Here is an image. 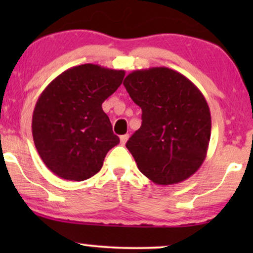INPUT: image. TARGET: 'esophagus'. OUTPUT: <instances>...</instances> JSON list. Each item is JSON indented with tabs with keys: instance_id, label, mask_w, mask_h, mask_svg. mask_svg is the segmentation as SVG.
Wrapping results in <instances>:
<instances>
[{
	"instance_id": "esophagus-1",
	"label": "esophagus",
	"mask_w": 253,
	"mask_h": 253,
	"mask_svg": "<svg viewBox=\"0 0 253 253\" xmlns=\"http://www.w3.org/2000/svg\"><path fill=\"white\" fill-rule=\"evenodd\" d=\"M128 138H129V134H124V135H121V136H120V143H121V145L126 144V141L128 140Z\"/></svg>"
}]
</instances>
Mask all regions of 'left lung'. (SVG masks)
<instances>
[{
	"label": "left lung",
	"mask_w": 253,
	"mask_h": 253,
	"mask_svg": "<svg viewBox=\"0 0 253 253\" xmlns=\"http://www.w3.org/2000/svg\"><path fill=\"white\" fill-rule=\"evenodd\" d=\"M124 85L143 110V124L126 144L138 169L161 185L189 178L205 162L211 139V112L202 92L164 66L130 72Z\"/></svg>",
	"instance_id": "1"
}]
</instances>
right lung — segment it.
<instances>
[{
    "label": "right lung",
    "instance_id": "add662e5",
    "mask_svg": "<svg viewBox=\"0 0 253 253\" xmlns=\"http://www.w3.org/2000/svg\"><path fill=\"white\" fill-rule=\"evenodd\" d=\"M124 77V70L83 64L62 72L40 94L32 134L40 158L54 175L68 181L88 179L120 143L102 103Z\"/></svg>",
    "mask_w": 253,
    "mask_h": 253
}]
</instances>
